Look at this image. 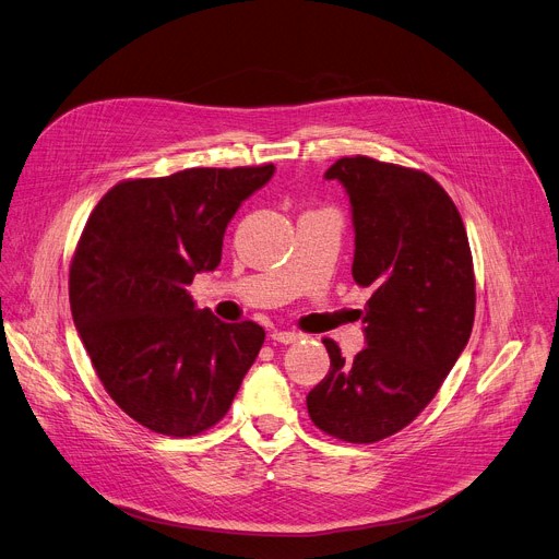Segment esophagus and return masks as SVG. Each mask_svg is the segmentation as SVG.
I'll use <instances>...</instances> for the list:
<instances>
[{
  "label": "esophagus",
  "instance_id": "1",
  "mask_svg": "<svg viewBox=\"0 0 559 559\" xmlns=\"http://www.w3.org/2000/svg\"><path fill=\"white\" fill-rule=\"evenodd\" d=\"M270 337L274 342H281V344H292V342H299L304 334L296 332V330H272Z\"/></svg>",
  "mask_w": 559,
  "mask_h": 559
}]
</instances>
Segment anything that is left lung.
I'll list each match as a JSON object with an SVG mask.
<instances>
[{"mask_svg": "<svg viewBox=\"0 0 559 559\" xmlns=\"http://www.w3.org/2000/svg\"><path fill=\"white\" fill-rule=\"evenodd\" d=\"M328 179L350 195L353 278L366 301V348L342 357L323 340L328 376L308 414L328 436L368 444L414 423L467 346L476 281L463 217L427 173L366 155L334 162Z\"/></svg>", "mask_w": 559, "mask_h": 559, "instance_id": "1", "label": "left lung"}]
</instances>
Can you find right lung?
Here are the masks:
<instances>
[{"mask_svg": "<svg viewBox=\"0 0 559 559\" xmlns=\"http://www.w3.org/2000/svg\"><path fill=\"white\" fill-rule=\"evenodd\" d=\"M274 164L123 179L90 213L69 304L107 395L155 433L189 438L227 416L265 330L195 310L186 292L219 265L229 219Z\"/></svg>", "mask_w": 559, "mask_h": 559, "instance_id": "add662e5", "label": "right lung"}]
</instances>
